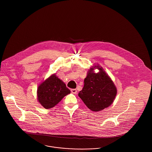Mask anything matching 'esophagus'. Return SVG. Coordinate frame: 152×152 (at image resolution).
<instances>
[{
  "label": "esophagus",
  "instance_id": "obj_1",
  "mask_svg": "<svg viewBox=\"0 0 152 152\" xmlns=\"http://www.w3.org/2000/svg\"><path fill=\"white\" fill-rule=\"evenodd\" d=\"M71 91L72 94H76L77 93V90L76 89H71Z\"/></svg>",
  "mask_w": 152,
  "mask_h": 152
}]
</instances>
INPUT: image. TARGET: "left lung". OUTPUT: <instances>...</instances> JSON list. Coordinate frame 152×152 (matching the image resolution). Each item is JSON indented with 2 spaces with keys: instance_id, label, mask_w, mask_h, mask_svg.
Here are the masks:
<instances>
[{
  "instance_id": "1",
  "label": "left lung",
  "mask_w": 152,
  "mask_h": 152,
  "mask_svg": "<svg viewBox=\"0 0 152 152\" xmlns=\"http://www.w3.org/2000/svg\"><path fill=\"white\" fill-rule=\"evenodd\" d=\"M95 67L99 71L94 72L93 68L89 70L84 79V87L78 93V96L88 108L98 112L112 104L117 90L104 69L98 65Z\"/></svg>"
}]
</instances>
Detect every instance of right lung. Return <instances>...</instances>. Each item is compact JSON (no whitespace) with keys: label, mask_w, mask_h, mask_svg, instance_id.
<instances>
[{"label":"right lung","mask_w":152,"mask_h":152,"mask_svg":"<svg viewBox=\"0 0 152 152\" xmlns=\"http://www.w3.org/2000/svg\"><path fill=\"white\" fill-rule=\"evenodd\" d=\"M69 93L70 90L65 84L53 74L38 87V101L44 108H51Z\"/></svg>","instance_id":"1"}]
</instances>
